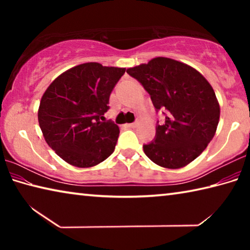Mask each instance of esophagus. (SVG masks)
Returning <instances> with one entry per match:
<instances>
[{"instance_id": "obj_1", "label": "esophagus", "mask_w": 250, "mask_h": 250, "mask_svg": "<svg viewBox=\"0 0 250 250\" xmlns=\"http://www.w3.org/2000/svg\"><path fill=\"white\" fill-rule=\"evenodd\" d=\"M138 125H139V122H133V124H128L126 125V126H128V128H135Z\"/></svg>"}]
</instances>
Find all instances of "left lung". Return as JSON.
I'll return each instance as SVG.
<instances>
[{"instance_id": "8db88e82", "label": "left lung", "mask_w": 250, "mask_h": 250, "mask_svg": "<svg viewBox=\"0 0 250 250\" xmlns=\"http://www.w3.org/2000/svg\"><path fill=\"white\" fill-rule=\"evenodd\" d=\"M126 73L149 92L156 111L166 112L154 141L143 146L146 155L162 167H186L216 133L221 108L213 87L195 68L167 57H155Z\"/></svg>"}]
</instances>
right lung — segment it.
Here are the masks:
<instances>
[{
    "label": "right lung",
    "mask_w": 250,
    "mask_h": 250,
    "mask_svg": "<svg viewBox=\"0 0 250 250\" xmlns=\"http://www.w3.org/2000/svg\"><path fill=\"white\" fill-rule=\"evenodd\" d=\"M125 68L84 62L64 71L45 90L39 124L45 141L70 166L91 167L112 154L120 130L104 115Z\"/></svg>",
    "instance_id": "1"
}]
</instances>
